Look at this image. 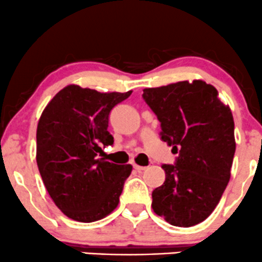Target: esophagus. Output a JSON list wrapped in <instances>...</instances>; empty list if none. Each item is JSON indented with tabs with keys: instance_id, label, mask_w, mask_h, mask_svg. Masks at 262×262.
Here are the masks:
<instances>
[{
	"instance_id": "34e87169",
	"label": "esophagus",
	"mask_w": 262,
	"mask_h": 262,
	"mask_svg": "<svg viewBox=\"0 0 262 262\" xmlns=\"http://www.w3.org/2000/svg\"><path fill=\"white\" fill-rule=\"evenodd\" d=\"M133 166H134V169H136V170H138V171H143V170H145V169H146V166L138 165V164H133Z\"/></svg>"
}]
</instances>
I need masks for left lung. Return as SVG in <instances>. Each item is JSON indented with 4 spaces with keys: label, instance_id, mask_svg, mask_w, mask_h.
<instances>
[{
    "label": "left lung",
    "instance_id": "1",
    "mask_svg": "<svg viewBox=\"0 0 262 262\" xmlns=\"http://www.w3.org/2000/svg\"><path fill=\"white\" fill-rule=\"evenodd\" d=\"M216 88L188 80L143 89L158 117L163 142L179 154L163 164L165 182L153 190L151 208L174 226L189 228L214 211L230 180L235 154L234 118Z\"/></svg>",
    "mask_w": 262,
    "mask_h": 262
}]
</instances>
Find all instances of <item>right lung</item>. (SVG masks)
<instances>
[{
	"instance_id": "1",
	"label": "right lung",
	"mask_w": 262,
	"mask_h": 262,
	"mask_svg": "<svg viewBox=\"0 0 262 262\" xmlns=\"http://www.w3.org/2000/svg\"><path fill=\"white\" fill-rule=\"evenodd\" d=\"M125 93H100L71 84L42 112L37 126V165L43 184L70 219L93 223L118 206L130 164L105 160L103 148L113 144L109 113Z\"/></svg>"
}]
</instances>
